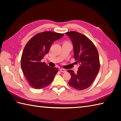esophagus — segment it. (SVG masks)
I'll return each mask as SVG.
<instances>
[{"instance_id":"1","label":"esophagus","mask_w":121,"mask_h":121,"mask_svg":"<svg viewBox=\"0 0 121 121\" xmlns=\"http://www.w3.org/2000/svg\"><path fill=\"white\" fill-rule=\"evenodd\" d=\"M60 71L61 72H66V71L65 69H60Z\"/></svg>"}]
</instances>
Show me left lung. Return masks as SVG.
<instances>
[{"instance_id":"obj_1","label":"left lung","mask_w":121,"mask_h":121,"mask_svg":"<svg viewBox=\"0 0 121 121\" xmlns=\"http://www.w3.org/2000/svg\"><path fill=\"white\" fill-rule=\"evenodd\" d=\"M73 45L74 57L79 64L77 73L68 70L70 86L82 90L90 87L95 81L100 68L99 53L94 43L85 35L75 31L66 32Z\"/></svg>"}]
</instances>
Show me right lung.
Returning a JSON list of instances; mask_svg holds the SVG:
<instances>
[{"mask_svg": "<svg viewBox=\"0 0 121 121\" xmlns=\"http://www.w3.org/2000/svg\"><path fill=\"white\" fill-rule=\"evenodd\" d=\"M64 35L51 31L41 32L34 35L26 44L22 56L21 67L32 88L42 89L53 80L58 69L50 67L41 60L48 54L52 43Z\"/></svg>", "mask_w": 121, "mask_h": 121, "instance_id": "add662e5", "label": "right lung"}]
</instances>
